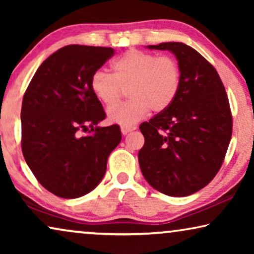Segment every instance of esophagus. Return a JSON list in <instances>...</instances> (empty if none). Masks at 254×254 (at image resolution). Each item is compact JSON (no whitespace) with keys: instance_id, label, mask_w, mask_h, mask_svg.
I'll use <instances>...</instances> for the list:
<instances>
[{"instance_id":"esophagus-1","label":"esophagus","mask_w":254,"mask_h":254,"mask_svg":"<svg viewBox=\"0 0 254 254\" xmlns=\"http://www.w3.org/2000/svg\"><path fill=\"white\" fill-rule=\"evenodd\" d=\"M135 128L136 127H121V133H123V135H127L129 131L134 130Z\"/></svg>"}]
</instances>
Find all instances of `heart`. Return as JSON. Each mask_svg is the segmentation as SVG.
I'll return each instance as SVG.
<instances>
[{"label":"heart","instance_id":"heart-1","mask_svg":"<svg viewBox=\"0 0 254 254\" xmlns=\"http://www.w3.org/2000/svg\"><path fill=\"white\" fill-rule=\"evenodd\" d=\"M112 75L96 70L90 88L104 105L119 100L121 88L127 87L128 102L107 110V119L123 127H131L150 110L163 112L172 105L182 85V70L176 59L169 55L130 50L111 64Z\"/></svg>","mask_w":254,"mask_h":254}]
</instances>
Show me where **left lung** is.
Returning a JSON list of instances; mask_svg holds the SVG:
<instances>
[{
    "label": "left lung",
    "instance_id": "8db88e82",
    "mask_svg": "<svg viewBox=\"0 0 254 254\" xmlns=\"http://www.w3.org/2000/svg\"><path fill=\"white\" fill-rule=\"evenodd\" d=\"M147 48L176 55L182 85L171 106L141 124L138 163L158 192L187 196L207 186L223 163L232 134L228 96L216 69L194 48L183 43Z\"/></svg>",
    "mask_w": 254,
    "mask_h": 254
}]
</instances>
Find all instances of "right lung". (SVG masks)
Listing matches in <instances>:
<instances>
[{"instance_id":"right-lung-1","label":"right lung","mask_w":254,"mask_h":254,"mask_svg":"<svg viewBox=\"0 0 254 254\" xmlns=\"http://www.w3.org/2000/svg\"><path fill=\"white\" fill-rule=\"evenodd\" d=\"M113 54L111 47H62L40 64L24 95V158L38 182L64 199L96 189L121 141L118 125L97 126L106 116L90 88L93 72ZM81 129L88 134L81 137Z\"/></svg>"}]
</instances>
